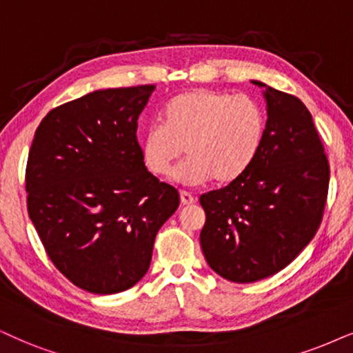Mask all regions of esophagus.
<instances>
[{
	"mask_svg": "<svg viewBox=\"0 0 353 353\" xmlns=\"http://www.w3.org/2000/svg\"><path fill=\"white\" fill-rule=\"evenodd\" d=\"M181 203L182 205H192V203H195V197L192 194H189V192H185V190H182L181 192Z\"/></svg>",
	"mask_w": 353,
	"mask_h": 353,
	"instance_id": "obj_1",
	"label": "esophagus"
}]
</instances>
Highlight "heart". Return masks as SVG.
<instances>
[{
    "label": "heart",
    "instance_id": "obj_1",
    "mask_svg": "<svg viewBox=\"0 0 353 353\" xmlns=\"http://www.w3.org/2000/svg\"><path fill=\"white\" fill-rule=\"evenodd\" d=\"M265 132V110L254 97L194 89L172 97L161 123L146 128L140 138L141 159L153 176L169 177L185 150L189 159L177 171V181L231 184L256 163Z\"/></svg>",
    "mask_w": 353,
    "mask_h": 353
}]
</instances>
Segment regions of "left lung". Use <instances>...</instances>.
<instances>
[{"label":"left lung","mask_w":353,"mask_h":353,"mask_svg":"<svg viewBox=\"0 0 353 353\" xmlns=\"http://www.w3.org/2000/svg\"><path fill=\"white\" fill-rule=\"evenodd\" d=\"M262 88L267 132L252 168L226 187L200 195V246L210 269L236 283L276 274L318 231L329 164L313 117L295 96Z\"/></svg>","instance_id":"8db88e82"}]
</instances>
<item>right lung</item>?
Segmentation results:
<instances>
[{
  "mask_svg": "<svg viewBox=\"0 0 353 353\" xmlns=\"http://www.w3.org/2000/svg\"><path fill=\"white\" fill-rule=\"evenodd\" d=\"M154 86L99 89L48 112L29 151L28 210L71 283L114 295L143 279L179 192L146 169L137 120Z\"/></svg>",
  "mask_w": 353,
  "mask_h": 353,
  "instance_id": "right-lung-1",
  "label": "right lung"
}]
</instances>
